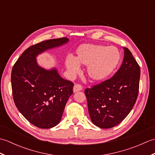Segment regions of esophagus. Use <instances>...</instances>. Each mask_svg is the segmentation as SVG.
Segmentation results:
<instances>
[{"label":"esophagus","instance_id":"esophagus-1","mask_svg":"<svg viewBox=\"0 0 155 155\" xmlns=\"http://www.w3.org/2000/svg\"><path fill=\"white\" fill-rule=\"evenodd\" d=\"M82 89H83V87H82V86L80 84H75L74 85V87H73L74 93H76V92L77 91H80Z\"/></svg>","mask_w":155,"mask_h":155}]
</instances>
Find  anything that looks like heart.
Masks as SVG:
<instances>
[{
	"instance_id": "obj_1",
	"label": "heart",
	"mask_w": 155,
	"mask_h": 155,
	"mask_svg": "<svg viewBox=\"0 0 155 155\" xmlns=\"http://www.w3.org/2000/svg\"><path fill=\"white\" fill-rule=\"evenodd\" d=\"M120 61L117 48L94 44H83L78 47L76 58L68 57L65 64L71 74L79 71V64L87 66V73L91 80H105L113 73Z\"/></svg>"
}]
</instances>
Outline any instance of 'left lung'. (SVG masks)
<instances>
[{
	"mask_svg": "<svg viewBox=\"0 0 155 155\" xmlns=\"http://www.w3.org/2000/svg\"><path fill=\"white\" fill-rule=\"evenodd\" d=\"M113 77L84 91L91 121L102 128L120 123L133 109L139 89L140 69L127 48Z\"/></svg>",
	"mask_w": 155,
	"mask_h": 155,
	"instance_id": "left-lung-1",
	"label": "left lung"
}]
</instances>
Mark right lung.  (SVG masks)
Returning a JSON list of instances; mask_svg holds the SVG:
<instances>
[{
	"instance_id": "add662e5",
	"label": "right lung",
	"mask_w": 155,
	"mask_h": 155,
	"mask_svg": "<svg viewBox=\"0 0 155 155\" xmlns=\"http://www.w3.org/2000/svg\"><path fill=\"white\" fill-rule=\"evenodd\" d=\"M68 41L66 37L39 42L22 52L11 72L15 104L25 118L35 127L50 128L61 120L66 103L73 93L74 84L58 74L56 68L46 70L36 57L42 52Z\"/></svg>"
}]
</instances>
